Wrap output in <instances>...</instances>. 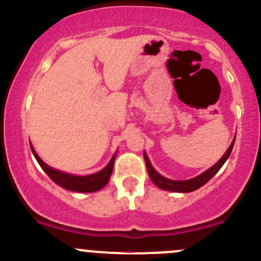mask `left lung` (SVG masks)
<instances>
[{
    "label": "left lung",
    "mask_w": 261,
    "mask_h": 261,
    "mask_svg": "<svg viewBox=\"0 0 261 261\" xmlns=\"http://www.w3.org/2000/svg\"><path fill=\"white\" fill-rule=\"evenodd\" d=\"M233 144H235V139H233V141L231 143L230 147H228L227 150H226V152L223 154V156L221 158L220 160H218L217 163H216L213 167L210 168L208 170H206L204 173H202V174H199L198 177L196 178H192V179H188V180H172V179H168V178L163 177L162 174H159V173L156 172V170L152 168V165L150 164L149 162V158H147V155L144 152V159H145V164H146V169H147V173H149V177L150 179H151L152 183L155 184L156 187H159L160 189H164V191H170V192H180V193H188V192H193L196 191V189L201 188L202 186H204V184L207 183L213 175L216 174V173L218 172V170L221 169V167H222L223 164H225L226 160L228 159V156H230L231 151H232V147H233Z\"/></svg>",
    "instance_id": "1"
}]
</instances>
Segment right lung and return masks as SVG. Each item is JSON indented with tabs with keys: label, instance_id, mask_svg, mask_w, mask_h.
<instances>
[{
	"label": "right lung",
	"instance_id": "1",
	"mask_svg": "<svg viewBox=\"0 0 261 261\" xmlns=\"http://www.w3.org/2000/svg\"><path fill=\"white\" fill-rule=\"evenodd\" d=\"M31 146V144H30ZM31 151H33L34 156L36 158L38 163L40 164V167L43 168L44 172L49 175V178L54 183H57L58 186L63 187L65 189H69L73 192H82V193H91V192H97L101 188H103L107 183H109L110 177L112 174V170H114V163L116 154L112 156V159L110 160V163L107 164L106 168H103L102 170H99L98 173H94L91 175H73L68 174V173H63L60 170L53 169L48 164L43 162V160L39 158V155L36 154V151L34 150V147L31 146Z\"/></svg>",
	"mask_w": 261,
	"mask_h": 261
}]
</instances>
